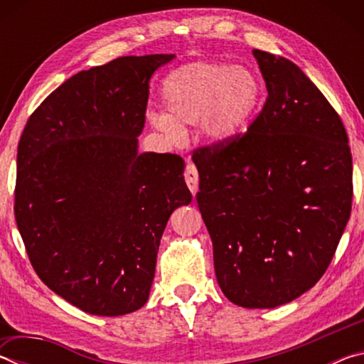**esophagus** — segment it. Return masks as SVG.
Returning a JSON list of instances; mask_svg holds the SVG:
<instances>
[{"label": "esophagus", "instance_id": "1", "mask_svg": "<svg viewBox=\"0 0 364 364\" xmlns=\"http://www.w3.org/2000/svg\"><path fill=\"white\" fill-rule=\"evenodd\" d=\"M184 180H186V184L189 191L193 194L197 193V188H199V173H197V168L193 164L186 165V171H184Z\"/></svg>", "mask_w": 364, "mask_h": 364}]
</instances>
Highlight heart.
Returning <instances> with one entry per match:
<instances>
[{"label": "heart", "mask_w": 364, "mask_h": 364, "mask_svg": "<svg viewBox=\"0 0 364 364\" xmlns=\"http://www.w3.org/2000/svg\"><path fill=\"white\" fill-rule=\"evenodd\" d=\"M167 110H152L149 122L170 139L183 138L184 125L200 123L212 143H228L254 120L263 102V86L254 72L218 60L178 67L164 82Z\"/></svg>", "instance_id": "heart-1"}]
</instances>
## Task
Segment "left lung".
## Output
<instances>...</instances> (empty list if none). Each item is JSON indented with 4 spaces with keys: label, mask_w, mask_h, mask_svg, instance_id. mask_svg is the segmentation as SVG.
Masks as SVG:
<instances>
[{
    "label": "left lung",
    "mask_w": 364,
    "mask_h": 364,
    "mask_svg": "<svg viewBox=\"0 0 364 364\" xmlns=\"http://www.w3.org/2000/svg\"><path fill=\"white\" fill-rule=\"evenodd\" d=\"M268 97L249 132L200 147L197 204L228 300L276 308L328 269L352 210V152L341 117L299 65L254 49Z\"/></svg>",
    "instance_id": "left-lung-1"
}]
</instances>
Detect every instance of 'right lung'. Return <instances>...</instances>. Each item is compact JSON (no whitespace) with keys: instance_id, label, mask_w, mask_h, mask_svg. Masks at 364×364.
<instances>
[{"instance_id":"right-lung-1","label":"right lung","mask_w":364,"mask_h":364,"mask_svg":"<svg viewBox=\"0 0 364 364\" xmlns=\"http://www.w3.org/2000/svg\"><path fill=\"white\" fill-rule=\"evenodd\" d=\"M175 54L82 70L30 117L17 151L14 213L54 294L120 316L149 299L170 215L193 200L176 154L138 151L152 73Z\"/></svg>"}]
</instances>
